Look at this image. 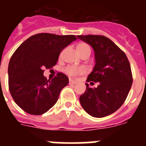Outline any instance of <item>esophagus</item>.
I'll list each match as a JSON object with an SVG mask.
<instances>
[{"label": "esophagus", "instance_id": "obj_1", "mask_svg": "<svg viewBox=\"0 0 146 146\" xmlns=\"http://www.w3.org/2000/svg\"><path fill=\"white\" fill-rule=\"evenodd\" d=\"M77 83V81H74L73 80L69 79V85H74Z\"/></svg>", "mask_w": 146, "mask_h": 146}]
</instances>
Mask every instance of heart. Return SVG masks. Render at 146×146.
<instances>
[{"label":"heart","mask_w":146,"mask_h":146,"mask_svg":"<svg viewBox=\"0 0 146 146\" xmlns=\"http://www.w3.org/2000/svg\"><path fill=\"white\" fill-rule=\"evenodd\" d=\"M77 50L80 55L85 51H90L91 52L90 47L88 46V44L86 43L79 44L77 45ZM64 71L68 75L71 76V77H75V76L80 75V74H82L85 72V70L82 68H78V67L72 66L66 67Z\"/></svg>","instance_id":"obj_1"}]
</instances>
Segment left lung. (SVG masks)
I'll use <instances>...</instances> for the list:
<instances>
[{
  "instance_id": "1",
  "label": "left lung",
  "mask_w": 146,
  "mask_h": 146,
  "mask_svg": "<svg viewBox=\"0 0 146 146\" xmlns=\"http://www.w3.org/2000/svg\"><path fill=\"white\" fill-rule=\"evenodd\" d=\"M77 37L91 46L94 51L95 65L87 82L99 83L93 88L86 83V90L80 96V102L91 116H108L119 109L131 89L132 74L129 62L126 54L108 37L99 35Z\"/></svg>"
}]
</instances>
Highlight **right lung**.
<instances>
[{
  "label": "right lung",
  "instance_id": "right-lung-1",
  "mask_svg": "<svg viewBox=\"0 0 146 146\" xmlns=\"http://www.w3.org/2000/svg\"><path fill=\"white\" fill-rule=\"evenodd\" d=\"M76 39L74 35L38 33L15 50L8 68L9 88L14 101L24 111L42 115L57 102L69 78L59 72L51 80H47L43 69L55 66L60 52Z\"/></svg>",
  "mask_w": 146,
  "mask_h": 146
}]
</instances>
